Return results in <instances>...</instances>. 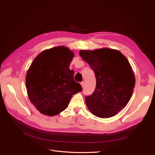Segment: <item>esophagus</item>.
Returning a JSON list of instances; mask_svg holds the SVG:
<instances>
[{
	"instance_id": "34e87169",
	"label": "esophagus",
	"mask_w": 155,
	"mask_h": 155,
	"mask_svg": "<svg viewBox=\"0 0 155 155\" xmlns=\"http://www.w3.org/2000/svg\"><path fill=\"white\" fill-rule=\"evenodd\" d=\"M85 81H82V82H81V87H83L84 86H85Z\"/></svg>"
}]
</instances>
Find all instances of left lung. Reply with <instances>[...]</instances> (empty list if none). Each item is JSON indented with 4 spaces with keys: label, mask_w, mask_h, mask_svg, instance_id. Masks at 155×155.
Masks as SVG:
<instances>
[{
    "label": "left lung",
    "mask_w": 155,
    "mask_h": 155,
    "mask_svg": "<svg viewBox=\"0 0 155 155\" xmlns=\"http://www.w3.org/2000/svg\"><path fill=\"white\" fill-rule=\"evenodd\" d=\"M96 78V87L85 97L92 113L99 118L114 116L124 108L133 94L135 77L129 62L120 51L107 48L79 51Z\"/></svg>",
    "instance_id": "1"
}]
</instances>
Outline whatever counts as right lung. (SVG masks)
<instances>
[{
  "instance_id": "1",
  "label": "right lung",
  "mask_w": 155,
  "mask_h": 155,
  "mask_svg": "<svg viewBox=\"0 0 155 155\" xmlns=\"http://www.w3.org/2000/svg\"><path fill=\"white\" fill-rule=\"evenodd\" d=\"M74 53L65 46H57L40 53L31 63L26 78L28 96L41 113L55 116L68 107L73 94L82 91L74 81L69 66Z\"/></svg>"
}]
</instances>
